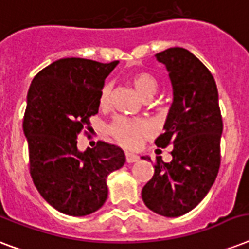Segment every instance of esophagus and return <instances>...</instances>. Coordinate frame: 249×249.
Wrapping results in <instances>:
<instances>
[{"label": "esophagus", "mask_w": 249, "mask_h": 249, "mask_svg": "<svg viewBox=\"0 0 249 249\" xmlns=\"http://www.w3.org/2000/svg\"><path fill=\"white\" fill-rule=\"evenodd\" d=\"M125 158H126V161H128V163H137V161L140 160V156L136 155V154H133V152H126V154H125Z\"/></svg>", "instance_id": "34e87169"}]
</instances>
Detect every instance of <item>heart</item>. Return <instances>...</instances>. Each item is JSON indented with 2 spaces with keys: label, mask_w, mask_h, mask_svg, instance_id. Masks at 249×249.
I'll return each instance as SVG.
<instances>
[{
  "label": "heart",
  "mask_w": 249,
  "mask_h": 249,
  "mask_svg": "<svg viewBox=\"0 0 249 249\" xmlns=\"http://www.w3.org/2000/svg\"><path fill=\"white\" fill-rule=\"evenodd\" d=\"M132 83L141 97H146L147 94H155L158 89V83L155 77L146 72H138L132 76ZM111 95V85L103 88L101 94V103L107 105ZM111 134L116 138L120 143L125 146H136L141 138L151 132V126L143 120H130L126 117H117L111 125Z\"/></svg>",
  "instance_id": "b5f03b06"
}]
</instances>
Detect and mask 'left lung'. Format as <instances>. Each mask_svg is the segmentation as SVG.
I'll use <instances>...</instances> for the list:
<instances>
[{
	"label": "left lung",
	"mask_w": 249,
	"mask_h": 249,
	"mask_svg": "<svg viewBox=\"0 0 249 249\" xmlns=\"http://www.w3.org/2000/svg\"><path fill=\"white\" fill-rule=\"evenodd\" d=\"M172 85V105L158 147L173 144L170 163L158 159L142 189L148 209L164 217L190 212L208 194L220 169L222 117L216 81L208 68L183 48L158 53ZM148 159V156H142Z\"/></svg>",
	"instance_id": "obj_1"
}]
</instances>
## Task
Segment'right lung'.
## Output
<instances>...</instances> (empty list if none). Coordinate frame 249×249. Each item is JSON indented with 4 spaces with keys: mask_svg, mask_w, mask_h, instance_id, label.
<instances>
[{
    "mask_svg": "<svg viewBox=\"0 0 249 249\" xmlns=\"http://www.w3.org/2000/svg\"><path fill=\"white\" fill-rule=\"evenodd\" d=\"M117 64L63 58L38 72L29 86L23 132L31 176L41 196L68 216L101 208L108 174L125 163L115 144L99 141L85 151L77 148V136L98 113L105 80Z\"/></svg>",
    "mask_w": 249,
    "mask_h": 249,
    "instance_id": "obj_1",
    "label": "right lung"
}]
</instances>
